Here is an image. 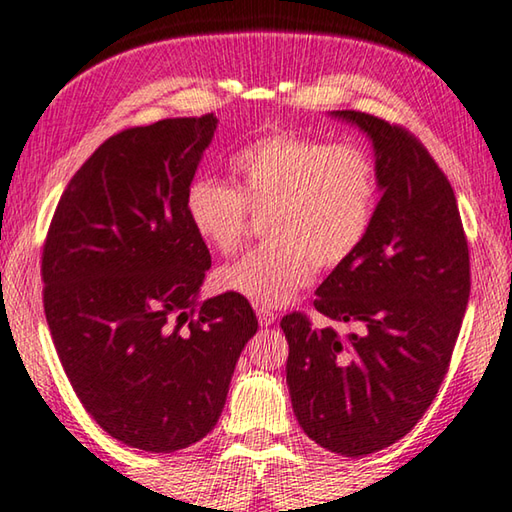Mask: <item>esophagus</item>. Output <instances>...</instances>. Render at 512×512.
<instances>
[{"label": "esophagus", "instance_id": "34e87169", "mask_svg": "<svg viewBox=\"0 0 512 512\" xmlns=\"http://www.w3.org/2000/svg\"><path fill=\"white\" fill-rule=\"evenodd\" d=\"M257 319L262 326H271V323H275V314L271 310H262V307H257Z\"/></svg>", "mask_w": 512, "mask_h": 512}]
</instances>
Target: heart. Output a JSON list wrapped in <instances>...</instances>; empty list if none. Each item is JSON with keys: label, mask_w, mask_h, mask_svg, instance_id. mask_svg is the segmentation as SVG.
<instances>
[{"label": "heart", "mask_w": 512, "mask_h": 512, "mask_svg": "<svg viewBox=\"0 0 512 512\" xmlns=\"http://www.w3.org/2000/svg\"><path fill=\"white\" fill-rule=\"evenodd\" d=\"M234 189L196 177L186 218L214 253L232 255L262 216V246L216 271V287L262 310L287 305L316 269H337L367 239L378 207V170L355 143L300 132L257 136L232 157Z\"/></svg>", "instance_id": "heart-1"}]
</instances>
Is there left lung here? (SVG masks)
I'll use <instances>...</instances> for the list:
<instances>
[{
    "label": "left lung",
    "instance_id": "8db88e82",
    "mask_svg": "<svg viewBox=\"0 0 512 512\" xmlns=\"http://www.w3.org/2000/svg\"><path fill=\"white\" fill-rule=\"evenodd\" d=\"M376 152L383 191L371 230L316 289V312L351 335L282 316L287 385L307 437L358 458L401 440L449 371L469 300V248L442 168L408 129L362 111H332Z\"/></svg>",
    "mask_w": 512,
    "mask_h": 512
}]
</instances>
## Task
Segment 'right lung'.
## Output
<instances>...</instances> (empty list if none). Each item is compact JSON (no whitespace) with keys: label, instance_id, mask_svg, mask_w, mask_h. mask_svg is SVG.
Returning <instances> with one entry per match:
<instances>
[{"label":"right lung","instance_id":"add662e5","mask_svg":"<svg viewBox=\"0 0 512 512\" xmlns=\"http://www.w3.org/2000/svg\"><path fill=\"white\" fill-rule=\"evenodd\" d=\"M214 113L104 141L72 175L43 246V305L63 371L100 428L150 453L202 440L257 332L248 300H198L212 255L186 189Z\"/></svg>","mask_w":512,"mask_h":512}]
</instances>
